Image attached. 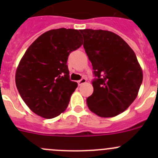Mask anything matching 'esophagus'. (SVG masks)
<instances>
[{
	"instance_id": "obj_1",
	"label": "esophagus",
	"mask_w": 158,
	"mask_h": 158,
	"mask_svg": "<svg viewBox=\"0 0 158 158\" xmlns=\"http://www.w3.org/2000/svg\"><path fill=\"white\" fill-rule=\"evenodd\" d=\"M85 82H86V79H85V78H82V79H80L79 81H78V85H82V84L85 83Z\"/></svg>"
}]
</instances>
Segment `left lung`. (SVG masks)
Wrapping results in <instances>:
<instances>
[{
  "label": "left lung",
  "mask_w": 158,
  "mask_h": 158,
  "mask_svg": "<svg viewBox=\"0 0 158 158\" xmlns=\"http://www.w3.org/2000/svg\"><path fill=\"white\" fill-rule=\"evenodd\" d=\"M79 31L96 76L87 106L99 117H114L125 111L138 96L142 69L133 49L118 35L102 30Z\"/></svg>",
  "instance_id": "left-lung-1"
}]
</instances>
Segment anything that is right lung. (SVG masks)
Wrapping results in <instances>:
<instances>
[{
	"label": "right lung",
	"mask_w": 158,
	"mask_h": 158,
	"mask_svg": "<svg viewBox=\"0 0 158 158\" xmlns=\"http://www.w3.org/2000/svg\"><path fill=\"white\" fill-rule=\"evenodd\" d=\"M78 30H50L28 47L16 70L17 90L33 112L52 118L64 112L77 82L69 79L68 56L82 46Z\"/></svg>",
	"instance_id": "add662e5"
}]
</instances>
